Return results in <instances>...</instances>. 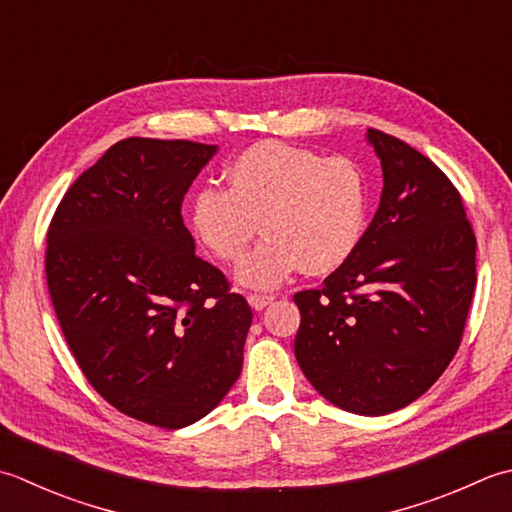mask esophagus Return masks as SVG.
I'll list each match as a JSON object with an SVG mask.
<instances>
[{"label": "esophagus", "instance_id": "1", "mask_svg": "<svg viewBox=\"0 0 512 512\" xmlns=\"http://www.w3.org/2000/svg\"><path fill=\"white\" fill-rule=\"evenodd\" d=\"M275 299V295H270V293H250L248 295V304L253 306L255 310H262V308H266L270 302H273Z\"/></svg>", "mask_w": 512, "mask_h": 512}]
</instances>
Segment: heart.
Instances as JSON below:
<instances>
[{"mask_svg":"<svg viewBox=\"0 0 512 512\" xmlns=\"http://www.w3.org/2000/svg\"><path fill=\"white\" fill-rule=\"evenodd\" d=\"M224 188H202L190 204L197 242L219 262H237L259 222L268 235L237 268L253 288L284 282L295 270L328 275L355 255L368 226L370 186L348 157L259 142L224 170Z\"/></svg>","mask_w":512,"mask_h":512,"instance_id":"b5f03b06","label":"heart"}]
</instances>
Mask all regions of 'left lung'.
<instances>
[{
	"mask_svg": "<svg viewBox=\"0 0 512 512\" xmlns=\"http://www.w3.org/2000/svg\"><path fill=\"white\" fill-rule=\"evenodd\" d=\"M384 190L355 255L299 290L295 357L330 404L386 415L433 386L462 344L477 239L453 182L402 139L368 128Z\"/></svg>",
	"mask_w": 512,
	"mask_h": 512,
	"instance_id": "obj_1",
	"label": "left lung"
}]
</instances>
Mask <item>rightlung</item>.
Masks as SVG:
<instances>
[{
  "label": "right lung",
  "instance_id": "right-lung-1",
  "mask_svg": "<svg viewBox=\"0 0 512 512\" xmlns=\"http://www.w3.org/2000/svg\"><path fill=\"white\" fill-rule=\"evenodd\" d=\"M215 150L122 139L66 190L46 235L48 293L88 384L119 413L170 430L222 402L253 322L182 219Z\"/></svg>",
  "mask_w": 512,
  "mask_h": 512
}]
</instances>
